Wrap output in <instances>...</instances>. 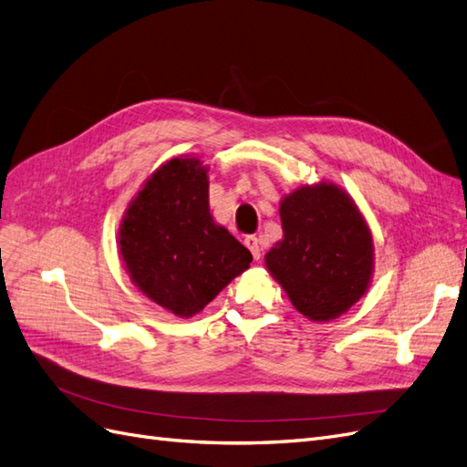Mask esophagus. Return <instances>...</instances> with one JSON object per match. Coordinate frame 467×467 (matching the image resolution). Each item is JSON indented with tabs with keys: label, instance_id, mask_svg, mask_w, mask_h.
I'll return each instance as SVG.
<instances>
[{
	"label": "esophagus",
	"instance_id": "34e87169",
	"mask_svg": "<svg viewBox=\"0 0 467 467\" xmlns=\"http://www.w3.org/2000/svg\"><path fill=\"white\" fill-rule=\"evenodd\" d=\"M245 245L249 247V251H251L253 259L259 261V259H261V247H259V239H257L255 235H247V237H245Z\"/></svg>",
	"mask_w": 467,
	"mask_h": 467
}]
</instances>
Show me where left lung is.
I'll return each instance as SVG.
<instances>
[{"label":"left lung","instance_id":"1","mask_svg":"<svg viewBox=\"0 0 467 467\" xmlns=\"http://www.w3.org/2000/svg\"><path fill=\"white\" fill-rule=\"evenodd\" d=\"M285 237L265 255L268 273L312 321L343 316L368 288L372 234L357 204L333 182L300 187L280 202Z\"/></svg>","mask_w":467,"mask_h":467}]
</instances>
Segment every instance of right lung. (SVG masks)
Here are the masks:
<instances>
[{"instance_id": "right-lung-1", "label": "right lung", "mask_w": 467, "mask_h": 467, "mask_svg": "<svg viewBox=\"0 0 467 467\" xmlns=\"http://www.w3.org/2000/svg\"><path fill=\"white\" fill-rule=\"evenodd\" d=\"M208 169L196 158L163 163L136 194L119 230L134 285L179 317H192L253 261L208 206Z\"/></svg>"}]
</instances>
